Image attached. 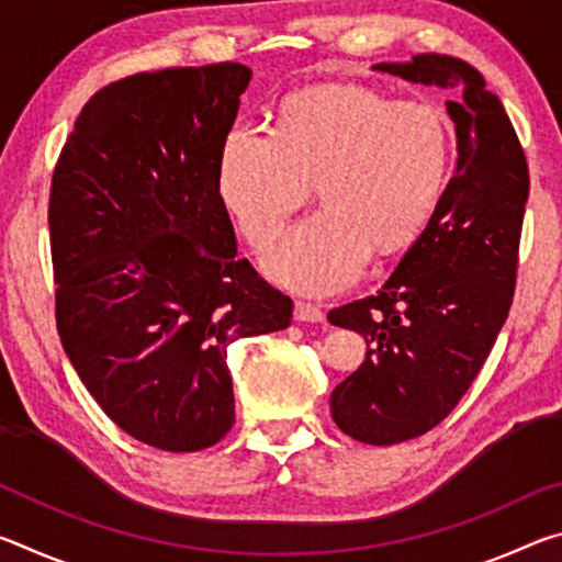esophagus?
Wrapping results in <instances>:
<instances>
[{"mask_svg":"<svg viewBox=\"0 0 562 562\" xmlns=\"http://www.w3.org/2000/svg\"><path fill=\"white\" fill-rule=\"evenodd\" d=\"M294 319L297 322H322L325 319V312H322L317 304L312 302H294Z\"/></svg>","mask_w":562,"mask_h":562,"instance_id":"obj_1","label":"esophagus"}]
</instances>
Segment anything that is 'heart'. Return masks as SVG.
I'll list each match as a JSON object with an SVG mask.
<instances>
[{
  "label": "heart",
  "mask_w": 562,
  "mask_h": 562,
  "mask_svg": "<svg viewBox=\"0 0 562 562\" xmlns=\"http://www.w3.org/2000/svg\"><path fill=\"white\" fill-rule=\"evenodd\" d=\"M456 133L431 101L361 87H312L282 101L278 128L233 126L217 156V193L255 250L280 240L312 186L325 211L265 258L274 280L307 294L345 288L369 252H394L439 211Z\"/></svg>",
  "instance_id": "obj_1"
}]
</instances>
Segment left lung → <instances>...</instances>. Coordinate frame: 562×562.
<instances>
[{
	"label": "left lung",
	"mask_w": 562,
	"mask_h": 562,
	"mask_svg": "<svg viewBox=\"0 0 562 562\" xmlns=\"http://www.w3.org/2000/svg\"><path fill=\"white\" fill-rule=\"evenodd\" d=\"M372 69L449 91L459 150L439 211L382 290L327 315L367 341L361 367L331 392V418L351 439L392 446L441 424L496 345L516 290L530 178L506 109L471 64L416 54Z\"/></svg>",
	"instance_id": "1"
}]
</instances>
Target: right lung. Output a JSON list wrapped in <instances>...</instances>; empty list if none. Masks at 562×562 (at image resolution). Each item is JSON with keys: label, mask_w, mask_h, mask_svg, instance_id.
I'll return each mask as SVG.
<instances>
[{"label": "right lung", "mask_w": 562, "mask_h": 562, "mask_svg": "<svg viewBox=\"0 0 562 562\" xmlns=\"http://www.w3.org/2000/svg\"><path fill=\"white\" fill-rule=\"evenodd\" d=\"M252 71H144L93 93L54 168L56 329L113 424L201 451L235 422L227 347L290 327L292 300L237 258L217 156Z\"/></svg>", "instance_id": "right-lung-1"}]
</instances>
